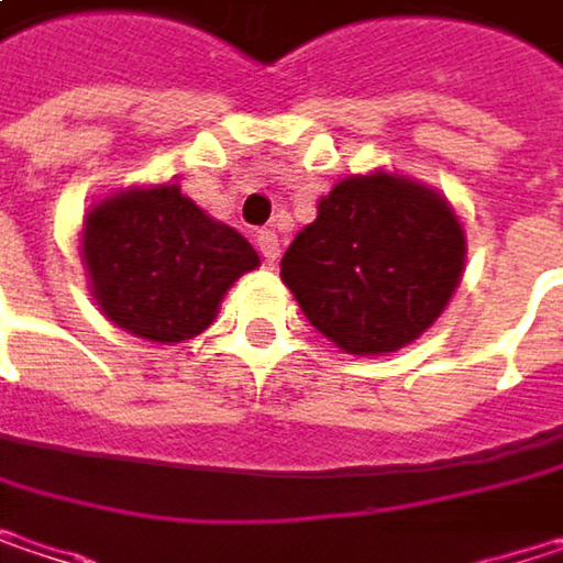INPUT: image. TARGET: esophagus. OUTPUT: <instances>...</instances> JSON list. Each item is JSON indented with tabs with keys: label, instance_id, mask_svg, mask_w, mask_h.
<instances>
[{
	"label": "esophagus",
	"instance_id": "1",
	"mask_svg": "<svg viewBox=\"0 0 563 563\" xmlns=\"http://www.w3.org/2000/svg\"><path fill=\"white\" fill-rule=\"evenodd\" d=\"M254 244H257V251H261V257L267 261V264H274L277 257H280V241H277V234L274 231H257L254 234Z\"/></svg>",
	"mask_w": 563,
	"mask_h": 563
}]
</instances>
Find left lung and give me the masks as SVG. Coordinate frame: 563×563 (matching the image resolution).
Wrapping results in <instances>:
<instances>
[{"mask_svg": "<svg viewBox=\"0 0 563 563\" xmlns=\"http://www.w3.org/2000/svg\"><path fill=\"white\" fill-rule=\"evenodd\" d=\"M466 238L430 188L388 172L352 175L322 201L280 261L306 319L352 355L397 352L450 302Z\"/></svg>", "mask_w": 563, "mask_h": 563, "instance_id": "1", "label": "left lung"}]
</instances>
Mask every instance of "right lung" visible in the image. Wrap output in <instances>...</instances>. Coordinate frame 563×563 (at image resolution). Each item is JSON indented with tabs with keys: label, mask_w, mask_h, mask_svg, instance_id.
I'll use <instances>...</instances> for the list:
<instances>
[{
	"label": "right lung",
	"mask_w": 563,
	"mask_h": 563,
	"mask_svg": "<svg viewBox=\"0 0 563 563\" xmlns=\"http://www.w3.org/2000/svg\"><path fill=\"white\" fill-rule=\"evenodd\" d=\"M84 264L110 322L166 345L205 332L228 286L261 257L178 185H156L107 198L84 218Z\"/></svg>",
	"instance_id": "1"
}]
</instances>
